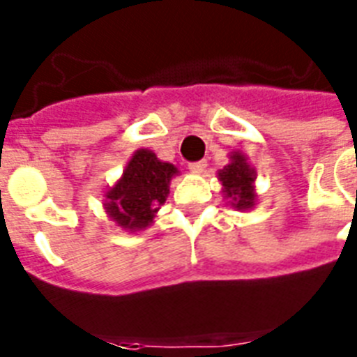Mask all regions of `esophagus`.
Listing matches in <instances>:
<instances>
[{
    "label": "esophagus",
    "mask_w": 357,
    "mask_h": 357,
    "mask_svg": "<svg viewBox=\"0 0 357 357\" xmlns=\"http://www.w3.org/2000/svg\"><path fill=\"white\" fill-rule=\"evenodd\" d=\"M189 168H190V170H192V172L200 174V172H204V170H206V168H207V161H206V159H202V161L190 162Z\"/></svg>",
    "instance_id": "obj_1"
}]
</instances>
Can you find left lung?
I'll list each match as a JSON object with an SVG mask.
<instances>
[{
	"mask_svg": "<svg viewBox=\"0 0 357 357\" xmlns=\"http://www.w3.org/2000/svg\"><path fill=\"white\" fill-rule=\"evenodd\" d=\"M218 179L222 183V192L237 211H246L255 206V172L241 151L231 153L229 165L218 172Z\"/></svg>",
	"mask_w": 357,
	"mask_h": 357,
	"instance_id": "8db88e82",
	"label": "left lung"
}]
</instances>
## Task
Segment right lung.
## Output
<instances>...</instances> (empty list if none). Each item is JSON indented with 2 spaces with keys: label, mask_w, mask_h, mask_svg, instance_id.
Wrapping results in <instances>:
<instances>
[{
  "label": "right lung",
  "mask_w": 357,
  "mask_h": 357,
  "mask_svg": "<svg viewBox=\"0 0 357 357\" xmlns=\"http://www.w3.org/2000/svg\"><path fill=\"white\" fill-rule=\"evenodd\" d=\"M178 168L157 159L153 151L137 150L122 178L105 192V211L120 228L139 231L148 228L155 213L167 202L170 179Z\"/></svg>",
  "instance_id": "right-lung-1"
}]
</instances>
